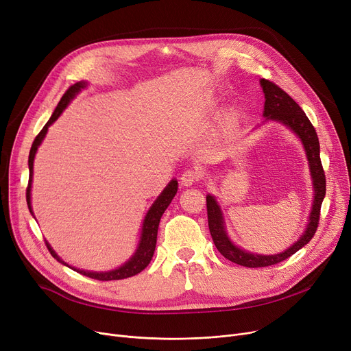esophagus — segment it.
Masks as SVG:
<instances>
[{"mask_svg": "<svg viewBox=\"0 0 351 351\" xmlns=\"http://www.w3.org/2000/svg\"><path fill=\"white\" fill-rule=\"evenodd\" d=\"M199 180V173L196 171L188 169L182 173L180 176V185L182 186H192Z\"/></svg>", "mask_w": 351, "mask_h": 351, "instance_id": "1", "label": "esophagus"}]
</instances>
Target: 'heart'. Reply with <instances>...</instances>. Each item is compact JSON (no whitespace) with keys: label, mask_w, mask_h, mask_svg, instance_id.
I'll return each instance as SVG.
<instances>
[{"label":"heart","mask_w":351,"mask_h":351,"mask_svg":"<svg viewBox=\"0 0 351 351\" xmlns=\"http://www.w3.org/2000/svg\"><path fill=\"white\" fill-rule=\"evenodd\" d=\"M236 121H237V112H233V110H232V112H229L228 117H226V122L228 123H234Z\"/></svg>","instance_id":"1"}]
</instances>
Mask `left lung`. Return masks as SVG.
Instances as JSON below:
<instances>
[{"instance_id":"8db88e82","label":"left lung","mask_w":351,"mask_h":351,"mask_svg":"<svg viewBox=\"0 0 351 351\" xmlns=\"http://www.w3.org/2000/svg\"><path fill=\"white\" fill-rule=\"evenodd\" d=\"M261 84H262V88L265 92V99H266L263 117L267 121L269 119L279 121L286 126H289L291 131L302 139L304 145L308 165H310L311 178H313V185H315V200H313L308 225L299 241L280 254L261 256V254H254V253H249L239 249L230 242V239L228 237L223 226V217H222V212H220V208L217 206L213 196L210 195L206 196L208 223H209V230H210L216 249L220 252V254H223L228 261L245 267H252V269L278 265L286 261L287 257H290L298 250H300L304 245H307L319 228L320 208L323 204V199L326 196V175L320 160V143H319L315 126L311 125V122L308 121V118L306 117L299 104L293 98H290L289 94H286L279 85H276L273 81H269L265 78L261 80Z\"/></svg>"}]
</instances>
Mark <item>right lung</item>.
Wrapping results in <instances>:
<instances>
[{
  "mask_svg": "<svg viewBox=\"0 0 351 351\" xmlns=\"http://www.w3.org/2000/svg\"><path fill=\"white\" fill-rule=\"evenodd\" d=\"M86 86V82H77L71 85L66 90L65 94L62 95L58 106L55 108L52 117L49 118V121L45 123V126L41 129V132L35 136L32 146H31V151H29V158H28V166H29V179H28V186H27V205L29 212L31 210V183H32V168H34V158L36 154V149H38L40 143L43 142L44 136L47 135L48 131V126L51 123H53L55 121L58 119V117L62 114V110L65 109V106L69 104V101L75 97L78 92ZM178 192V182L173 179L168 186L165 188V191L160 193V196L155 200V204L152 205V208L147 212V215L145 216L143 220V226H142V234H141V242L138 246V250L135 252V254L131 257V261H128L123 266H121L119 269L115 270H110V271H105V273H97V271H86V270H77L78 273L88 276L90 279H95V280H102V282H108V280H121V279H126V278H132V276L141 273L147 265L151 263L152 261V256L156 247V237H158V228H159V222H160V217L163 215V212L166 210V208L169 206V204L172 202V199L175 197ZM49 253L57 259L58 262H61L62 265L68 266L65 262H62L58 254L55 253L51 246L48 245V242H45Z\"/></svg>",
  "mask_w": 351,
  "mask_h": 351,
  "instance_id": "obj_1",
  "label": "right lung"
}]
</instances>
